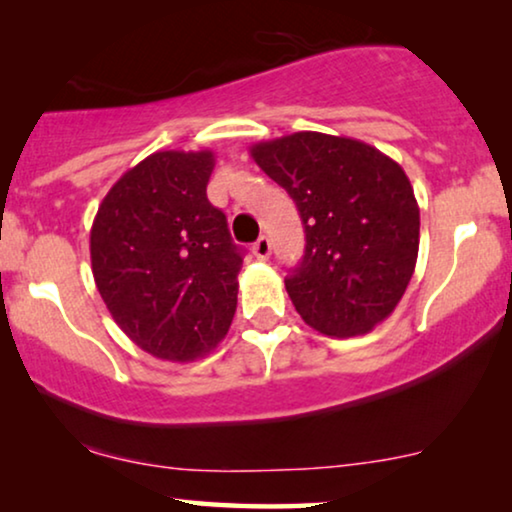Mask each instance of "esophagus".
Instances as JSON below:
<instances>
[{
  "instance_id": "esophagus-1",
  "label": "esophagus",
  "mask_w": 512,
  "mask_h": 512,
  "mask_svg": "<svg viewBox=\"0 0 512 512\" xmlns=\"http://www.w3.org/2000/svg\"><path fill=\"white\" fill-rule=\"evenodd\" d=\"M252 255H255L257 260H267L271 255V241L267 236H260L255 243H252Z\"/></svg>"
}]
</instances>
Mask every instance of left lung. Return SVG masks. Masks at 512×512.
I'll return each instance as SVG.
<instances>
[{"mask_svg": "<svg viewBox=\"0 0 512 512\" xmlns=\"http://www.w3.org/2000/svg\"><path fill=\"white\" fill-rule=\"evenodd\" d=\"M295 201L306 248L285 290L327 337H356L388 318L417 267L419 206L405 170L367 142L302 131L250 147Z\"/></svg>", "mask_w": 512, "mask_h": 512, "instance_id": "left-lung-1", "label": "left lung"}]
</instances>
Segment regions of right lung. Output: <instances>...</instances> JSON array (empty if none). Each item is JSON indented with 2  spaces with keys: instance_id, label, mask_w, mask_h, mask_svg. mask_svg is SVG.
I'll use <instances>...</instances> for the list:
<instances>
[{
  "instance_id": "1",
  "label": "right lung",
  "mask_w": 512,
  "mask_h": 512,
  "mask_svg": "<svg viewBox=\"0 0 512 512\" xmlns=\"http://www.w3.org/2000/svg\"><path fill=\"white\" fill-rule=\"evenodd\" d=\"M215 154L156 152L114 182L91 227L102 302L131 342L161 360L203 358L236 311L243 250L208 201Z\"/></svg>"
}]
</instances>
